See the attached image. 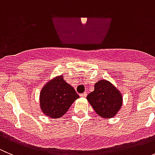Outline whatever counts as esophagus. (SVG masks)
I'll list each match as a JSON object with an SVG mask.
<instances>
[{
	"mask_svg": "<svg viewBox=\"0 0 155 155\" xmlns=\"http://www.w3.org/2000/svg\"><path fill=\"white\" fill-rule=\"evenodd\" d=\"M79 96H80L81 97H82V98H85V97H86L87 93H86V92H85V93H82V94H81Z\"/></svg>",
	"mask_w": 155,
	"mask_h": 155,
	"instance_id": "1",
	"label": "esophagus"
}]
</instances>
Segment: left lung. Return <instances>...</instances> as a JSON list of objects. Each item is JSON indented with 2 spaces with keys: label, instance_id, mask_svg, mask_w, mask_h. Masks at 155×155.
<instances>
[{
  "label": "left lung",
  "instance_id": "8db88e82",
  "mask_svg": "<svg viewBox=\"0 0 155 155\" xmlns=\"http://www.w3.org/2000/svg\"><path fill=\"white\" fill-rule=\"evenodd\" d=\"M87 100L98 115L110 118L115 116L122 106V95L110 82L103 79L94 85Z\"/></svg>",
  "mask_w": 155,
  "mask_h": 155
}]
</instances>
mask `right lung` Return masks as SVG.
Wrapping results in <instances>:
<instances>
[{"instance_id":"1","label":"right lung","mask_w":155,"mask_h":155,"mask_svg":"<svg viewBox=\"0 0 155 155\" xmlns=\"http://www.w3.org/2000/svg\"><path fill=\"white\" fill-rule=\"evenodd\" d=\"M79 97L73 87L64 80L63 75L48 81L40 91V109L51 118L63 116Z\"/></svg>"}]
</instances>
